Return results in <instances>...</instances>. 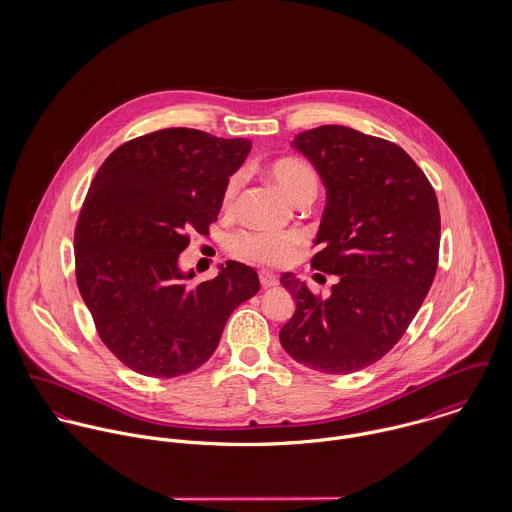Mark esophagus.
Segmentation results:
<instances>
[{"label":"esophagus","instance_id":"obj_1","mask_svg":"<svg viewBox=\"0 0 512 512\" xmlns=\"http://www.w3.org/2000/svg\"><path fill=\"white\" fill-rule=\"evenodd\" d=\"M260 284H262V288L264 290H268V288H274V286H278V276L276 274H272V272H268V270H262L260 274Z\"/></svg>","mask_w":512,"mask_h":512}]
</instances>
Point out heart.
Listing matches in <instances>:
<instances>
[{
  "mask_svg": "<svg viewBox=\"0 0 512 512\" xmlns=\"http://www.w3.org/2000/svg\"><path fill=\"white\" fill-rule=\"evenodd\" d=\"M270 177L293 201L307 193H317V175L305 161L280 159L270 167ZM240 187L242 173H234L224 187V207H234ZM299 244L301 236L293 230H254L242 232L232 240V248L240 258L268 266H284L292 262Z\"/></svg>",
  "mask_w": 512,
  "mask_h": 512,
  "instance_id": "obj_1",
  "label": "heart"
}]
</instances>
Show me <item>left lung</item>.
<instances>
[{"label": "left lung", "instance_id": "obj_1", "mask_svg": "<svg viewBox=\"0 0 512 512\" xmlns=\"http://www.w3.org/2000/svg\"><path fill=\"white\" fill-rule=\"evenodd\" d=\"M292 146L319 173L327 203L311 266L337 276L313 295L295 274L282 286L295 313L280 331L286 353L325 374L380 361L430 292L439 254V207L424 171L396 144L345 126L301 132Z\"/></svg>", "mask_w": 512, "mask_h": 512}]
</instances>
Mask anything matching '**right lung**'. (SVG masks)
<instances>
[{
	"label": "right lung",
	"mask_w": 512,
	"mask_h": 512,
	"mask_svg": "<svg viewBox=\"0 0 512 512\" xmlns=\"http://www.w3.org/2000/svg\"><path fill=\"white\" fill-rule=\"evenodd\" d=\"M250 140L167 128L114 149L74 230L76 284L102 343L128 368L173 378L205 365L230 313L260 290L242 262L195 284L179 268L189 232L207 234Z\"/></svg>",
	"instance_id": "1"
}]
</instances>
